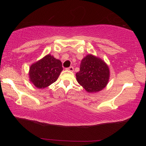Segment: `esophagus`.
<instances>
[{
    "mask_svg": "<svg viewBox=\"0 0 146 146\" xmlns=\"http://www.w3.org/2000/svg\"><path fill=\"white\" fill-rule=\"evenodd\" d=\"M66 70H68V71H71V72H73V70H74V68H73V66H70L69 68H67Z\"/></svg>",
    "mask_w": 146,
    "mask_h": 146,
    "instance_id": "1",
    "label": "esophagus"
}]
</instances>
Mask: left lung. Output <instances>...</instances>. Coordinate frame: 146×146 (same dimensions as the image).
Segmentation results:
<instances>
[{"label":"left lung","instance_id":"1","mask_svg":"<svg viewBox=\"0 0 146 146\" xmlns=\"http://www.w3.org/2000/svg\"><path fill=\"white\" fill-rule=\"evenodd\" d=\"M76 77L77 82L86 92L97 93L107 85L110 70L103 60L89 54L82 59L80 71L76 73Z\"/></svg>","mask_w":146,"mask_h":146}]
</instances>
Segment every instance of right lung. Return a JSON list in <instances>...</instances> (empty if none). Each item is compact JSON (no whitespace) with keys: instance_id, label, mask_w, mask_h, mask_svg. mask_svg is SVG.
I'll return each instance as SVG.
<instances>
[{"instance_id":"right-lung-1","label":"right lung","mask_w":146,"mask_h":146,"mask_svg":"<svg viewBox=\"0 0 146 146\" xmlns=\"http://www.w3.org/2000/svg\"><path fill=\"white\" fill-rule=\"evenodd\" d=\"M62 70L61 61L48 54L31 65L29 81L36 88H44L56 81Z\"/></svg>"}]
</instances>
